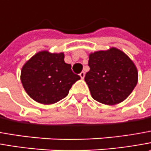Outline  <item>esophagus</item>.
I'll list each match as a JSON object with an SVG mask.
<instances>
[{"instance_id":"1","label":"esophagus","mask_w":151,"mask_h":151,"mask_svg":"<svg viewBox=\"0 0 151 151\" xmlns=\"http://www.w3.org/2000/svg\"><path fill=\"white\" fill-rule=\"evenodd\" d=\"M79 76H80V78H82V79H83V78H84V77H85V73H84V72H81Z\"/></svg>"}]
</instances>
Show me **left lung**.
<instances>
[{"label":"left lung","mask_w":151,"mask_h":151,"mask_svg":"<svg viewBox=\"0 0 151 151\" xmlns=\"http://www.w3.org/2000/svg\"><path fill=\"white\" fill-rule=\"evenodd\" d=\"M90 70L84 80L93 99L106 105L125 100L138 83L135 64L123 51L112 47L89 53Z\"/></svg>","instance_id":"8db88e82"}]
</instances>
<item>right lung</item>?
<instances>
[{
    "instance_id": "obj_1",
    "label": "right lung",
    "mask_w": 151,
    "mask_h": 151,
    "mask_svg": "<svg viewBox=\"0 0 151 151\" xmlns=\"http://www.w3.org/2000/svg\"><path fill=\"white\" fill-rule=\"evenodd\" d=\"M80 77L73 73L71 64L64 62L63 52L42 50L27 60L21 70L25 91L34 101L52 104L64 99Z\"/></svg>"
}]
</instances>
